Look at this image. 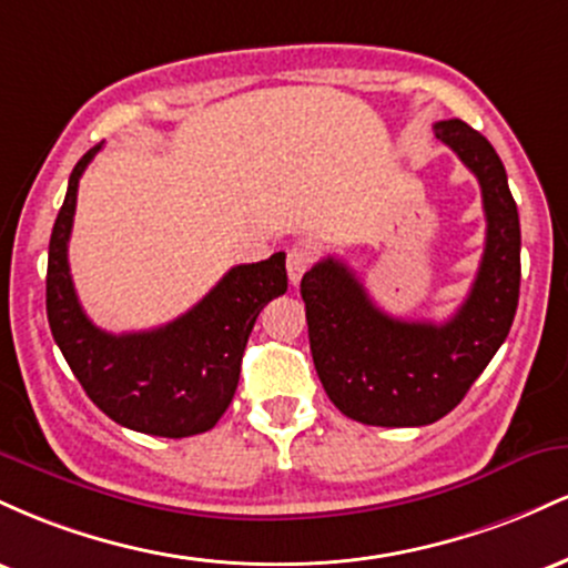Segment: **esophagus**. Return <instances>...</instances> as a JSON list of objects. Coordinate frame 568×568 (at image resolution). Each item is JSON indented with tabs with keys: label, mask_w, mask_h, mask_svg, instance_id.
Masks as SVG:
<instances>
[{
	"label": "esophagus",
	"mask_w": 568,
	"mask_h": 568,
	"mask_svg": "<svg viewBox=\"0 0 568 568\" xmlns=\"http://www.w3.org/2000/svg\"><path fill=\"white\" fill-rule=\"evenodd\" d=\"M312 262H315V253H312V247L306 245H293L288 251V262H285V266H288V280L293 285L302 283L304 272L310 270Z\"/></svg>",
	"instance_id": "esophagus-1"
}]
</instances>
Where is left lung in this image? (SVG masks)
Masks as SVG:
<instances>
[{
	"label": "left lung",
	"instance_id": "1",
	"mask_svg": "<svg viewBox=\"0 0 568 568\" xmlns=\"http://www.w3.org/2000/svg\"><path fill=\"white\" fill-rule=\"evenodd\" d=\"M435 135L475 173L486 211L484 258L454 317L419 323L387 315L334 256L302 277L317 376L331 403L363 425L422 427L454 410L497 355L518 310L520 224L505 165L467 122H435Z\"/></svg>",
	"mask_w": 568,
	"mask_h": 568
}]
</instances>
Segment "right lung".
Returning a JSON list of instances; mask_svg holds the SVG:
<instances>
[{
	"instance_id": "add662e5",
	"label": "right lung",
	"mask_w": 568,
	"mask_h": 568,
	"mask_svg": "<svg viewBox=\"0 0 568 568\" xmlns=\"http://www.w3.org/2000/svg\"><path fill=\"white\" fill-rule=\"evenodd\" d=\"M98 146L69 175L48 253V321L82 389L109 419L158 438L207 433L230 408L258 312L288 288L285 253L232 266L216 288L173 323L106 334L84 315L69 272L77 186Z\"/></svg>"
}]
</instances>
